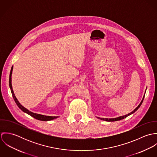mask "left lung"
Returning a JSON list of instances; mask_svg holds the SVG:
<instances>
[{
  "label": "left lung",
  "instance_id": "1",
  "mask_svg": "<svg viewBox=\"0 0 157 157\" xmlns=\"http://www.w3.org/2000/svg\"><path fill=\"white\" fill-rule=\"evenodd\" d=\"M145 92H146V91H145ZM144 95H145V94H144V96H143V99H142L140 103L138 105V106L133 111H132L131 113H129L127 114V115H123V116H120V117H117V118H99V117H97V118H99V119H100V120H104V121H118V120H123V119L126 118L128 116H129V115H130L134 113L135 111H136L138 109V108L140 107V106L141 105V104H142V103H143V101L144 98Z\"/></svg>",
  "mask_w": 157,
  "mask_h": 157
}]
</instances>
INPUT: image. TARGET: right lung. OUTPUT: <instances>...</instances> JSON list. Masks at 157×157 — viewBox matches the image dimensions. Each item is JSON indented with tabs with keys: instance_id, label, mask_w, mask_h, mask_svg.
Returning <instances> with one entry per match:
<instances>
[{
	"instance_id": "right-lung-1",
	"label": "right lung",
	"mask_w": 157,
	"mask_h": 157,
	"mask_svg": "<svg viewBox=\"0 0 157 157\" xmlns=\"http://www.w3.org/2000/svg\"><path fill=\"white\" fill-rule=\"evenodd\" d=\"M13 66L11 67V71H10V78H9V85H10V88L11 90V92L12 93L13 95V97L16 102V103L17 104V105L18 106V107L23 112H25L26 113H28V115H31V117L35 118L37 120H41V121H49V120H52L54 119H56L57 118H58L59 117L57 116H47V115H41V114H39V113H36L34 112H31L29 111L28 109H27L26 108H25V107H23L22 105L19 103V101L17 100V98L16 97L14 94V91L13 90V87H12V84H11V75H12V72H13Z\"/></svg>"
}]
</instances>
